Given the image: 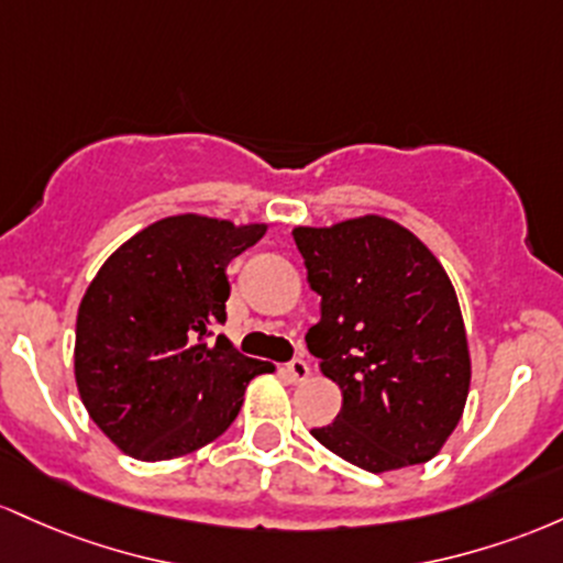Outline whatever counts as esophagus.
Here are the masks:
<instances>
[{"label": "esophagus", "mask_w": 563, "mask_h": 563, "mask_svg": "<svg viewBox=\"0 0 563 563\" xmlns=\"http://www.w3.org/2000/svg\"><path fill=\"white\" fill-rule=\"evenodd\" d=\"M284 372H287L289 383H306L308 375H311V366H308L306 358H292L287 366H284Z\"/></svg>", "instance_id": "1"}]
</instances>
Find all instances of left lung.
I'll use <instances>...</instances> for the list:
<instances>
[{
	"label": "left lung",
	"mask_w": 563,
	"mask_h": 563,
	"mask_svg": "<svg viewBox=\"0 0 563 563\" xmlns=\"http://www.w3.org/2000/svg\"><path fill=\"white\" fill-rule=\"evenodd\" d=\"M321 321L306 334L343 390L311 435L369 473L428 463L450 439L471 385L457 295L431 250L394 220L295 229Z\"/></svg>",
	"instance_id": "left-lung-1"
}]
</instances>
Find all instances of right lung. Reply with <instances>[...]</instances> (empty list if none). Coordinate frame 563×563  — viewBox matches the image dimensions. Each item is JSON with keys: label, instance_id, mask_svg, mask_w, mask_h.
<instances>
[{"label": "right lung", "instance_id": "obj_1", "mask_svg": "<svg viewBox=\"0 0 563 563\" xmlns=\"http://www.w3.org/2000/svg\"><path fill=\"white\" fill-rule=\"evenodd\" d=\"M265 233L178 214L148 225L98 271L77 316L74 369L87 412L119 450L154 463L229 431L244 388L271 364L244 356L225 324V268Z\"/></svg>", "mask_w": 563, "mask_h": 563}]
</instances>
